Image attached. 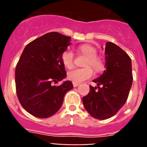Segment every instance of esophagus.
Instances as JSON below:
<instances>
[{
  "label": "esophagus",
  "mask_w": 147,
  "mask_h": 147,
  "mask_svg": "<svg viewBox=\"0 0 147 147\" xmlns=\"http://www.w3.org/2000/svg\"><path fill=\"white\" fill-rule=\"evenodd\" d=\"M72 85H73L74 87H77V86H78V85H79V83L73 82V83H72Z\"/></svg>",
  "instance_id": "1"
}]
</instances>
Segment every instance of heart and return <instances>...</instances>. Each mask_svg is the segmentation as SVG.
Segmentation results:
<instances>
[{
  "instance_id": "obj_1",
  "label": "heart",
  "mask_w": 147,
  "mask_h": 147,
  "mask_svg": "<svg viewBox=\"0 0 147 147\" xmlns=\"http://www.w3.org/2000/svg\"><path fill=\"white\" fill-rule=\"evenodd\" d=\"M78 49L83 55L87 57L85 59L84 68L74 69L68 72V78L74 82H82L93 76L92 68L96 71H101L105 67V61L100 55H97L98 51L96 48L91 45H82L78 47ZM75 55L72 50L67 49L62 53L61 61L64 66L67 69H71L74 65Z\"/></svg>"
}]
</instances>
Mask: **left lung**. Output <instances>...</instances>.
Masks as SVG:
<instances>
[{
    "label": "left lung",
    "instance_id": "left-lung-1",
    "mask_svg": "<svg viewBox=\"0 0 147 147\" xmlns=\"http://www.w3.org/2000/svg\"><path fill=\"white\" fill-rule=\"evenodd\" d=\"M105 62L106 69L93 80L98 87L90 85L89 93L82 98L85 110L99 120L111 117L123 107L133 82L131 59L117 45L106 43Z\"/></svg>",
    "mask_w": 147,
    "mask_h": 147
}]
</instances>
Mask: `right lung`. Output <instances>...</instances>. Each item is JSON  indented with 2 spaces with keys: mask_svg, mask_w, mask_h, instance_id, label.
Returning <instances> with one entry per match:
<instances>
[{
  "mask_svg": "<svg viewBox=\"0 0 147 147\" xmlns=\"http://www.w3.org/2000/svg\"><path fill=\"white\" fill-rule=\"evenodd\" d=\"M71 37L51 32L26 46L15 70V84L20 105L33 116L47 118L60 109L65 93L72 89L70 81L60 85L66 72L61 55Z\"/></svg>",
  "mask_w": 147,
  "mask_h": 147,
  "instance_id": "1",
  "label": "right lung"
}]
</instances>
